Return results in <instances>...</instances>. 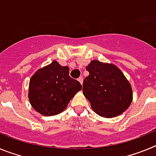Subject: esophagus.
Masks as SVG:
<instances>
[{
	"label": "esophagus",
	"instance_id": "1",
	"mask_svg": "<svg viewBox=\"0 0 156 156\" xmlns=\"http://www.w3.org/2000/svg\"><path fill=\"white\" fill-rule=\"evenodd\" d=\"M78 81H79V82L81 83V85H82L83 84V77L82 76L79 77V78H78Z\"/></svg>",
	"mask_w": 156,
	"mask_h": 156
}]
</instances>
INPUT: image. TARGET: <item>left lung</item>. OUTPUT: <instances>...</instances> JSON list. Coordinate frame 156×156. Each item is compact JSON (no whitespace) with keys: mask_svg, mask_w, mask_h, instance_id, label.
Returning a JSON list of instances; mask_svg holds the SVG:
<instances>
[{"mask_svg":"<svg viewBox=\"0 0 156 156\" xmlns=\"http://www.w3.org/2000/svg\"><path fill=\"white\" fill-rule=\"evenodd\" d=\"M86 69L89 76L83 80V93L98 115L112 118L129 108L133 100L132 88L118 67L93 60Z\"/></svg>","mask_w":156,"mask_h":156,"instance_id":"left-lung-1","label":"left lung"}]
</instances>
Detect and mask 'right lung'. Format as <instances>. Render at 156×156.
<instances>
[{"instance_id":"right-lung-1","label":"right lung","mask_w":156,"mask_h":156,"mask_svg":"<svg viewBox=\"0 0 156 156\" xmlns=\"http://www.w3.org/2000/svg\"><path fill=\"white\" fill-rule=\"evenodd\" d=\"M82 89L80 83L69 76V68L56 61L36 72L29 86V100L41 115L61 113L69 101Z\"/></svg>"}]
</instances>
